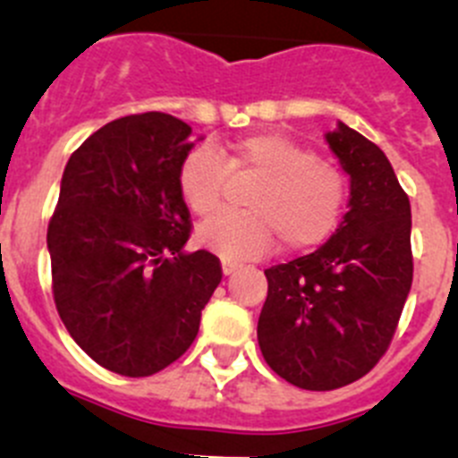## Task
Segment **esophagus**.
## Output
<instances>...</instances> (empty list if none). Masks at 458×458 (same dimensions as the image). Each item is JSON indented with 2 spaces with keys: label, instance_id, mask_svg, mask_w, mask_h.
<instances>
[{
  "label": "esophagus",
  "instance_id": "34e87169",
  "mask_svg": "<svg viewBox=\"0 0 458 458\" xmlns=\"http://www.w3.org/2000/svg\"><path fill=\"white\" fill-rule=\"evenodd\" d=\"M239 268L237 261H230V259H221V270H224V275H233L234 270Z\"/></svg>",
  "mask_w": 458,
  "mask_h": 458
}]
</instances>
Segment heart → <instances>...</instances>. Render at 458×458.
Listing matches in <instances>:
<instances>
[{
    "label": "heart",
    "mask_w": 458,
    "mask_h": 458,
    "mask_svg": "<svg viewBox=\"0 0 458 458\" xmlns=\"http://www.w3.org/2000/svg\"><path fill=\"white\" fill-rule=\"evenodd\" d=\"M250 174L242 212L203 221L197 242L224 259H252L279 239L284 250L319 246L337 228L347 206L349 181L333 163L300 140L277 131L248 134L228 148L194 149L179 170V192L197 216L219 208L228 176Z\"/></svg>",
    "instance_id": "obj_1"
}]
</instances>
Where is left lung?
I'll use <instances>...</instances> for the list:
<instances>
[{"instance_id": "8db88e82", "label": "left lung", "mask_w": 458, "mask_h": 458, "mask_svg": "<svg viewBox=\"0 0 458 458\" xmlns=\"http://www.w3.org/2000/svg\"><path fill=\"white\" fill-rule=\"evenodd\" d=\"M327 143L352 176L349 212L318 250L264 270L257 324L270 369L310 392L352 385L378 365L414 277L411 208L392 163L344 123Z\"/></svg>"}]
</instances>
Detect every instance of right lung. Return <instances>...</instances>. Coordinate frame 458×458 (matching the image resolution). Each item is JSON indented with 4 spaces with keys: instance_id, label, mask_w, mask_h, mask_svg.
<instances>
[{
    "instance_id": "obj_1",
    "label": "right lung",
    "mask_w": 458,
    "mask_h": 458,
    "mask_svg": "<svg viewBox=\"0 0 458 458\" xmlns=\"http://www.w3.org/2000/svg\"><path fill=\"white\" fill-rule=\"evenodd\" d=\"M190 134L161 111L118 118L62 174L47 233L53 300L80 349L114 374L143 378L179 360L224 275L212 252H183Z\"/></svg>"
}]
</instances>
